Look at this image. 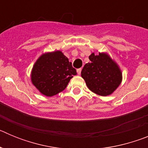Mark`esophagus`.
<instances>
[{
  "mask_svg": "<svg viewBox=\"0 0 148 148\" xmlns=\"http://www.w3.org/2000/svg\"><path fill=\"white\" fill-rule=\"evenodd\" d=\"M81 73H82V68H80V69H78V70H77V73H78V75H80Z\"/></svg>",
  "mask_w": 148,
  "mask_h": 148,
  "instance_id": "34e87169",
  "label": "esophagus"
}]
</instances>
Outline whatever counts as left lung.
<instances>
[{"label": "left lung", "mask_w": 148, "mask_h": 148, "mask_svg": "<svg viewBox=\"0 0 148 148\" xmlns=\"http://www.w3.org/2000/svg\"><path fill=\"white\" fill-rule=\"evenodd\" d=\"M89 59L90 62L86 64L82 70V77L87 87L99 95H111L122 81L119 65L108 53H92Z\"/></svg>", "instance_id": "1"}]
</instances>
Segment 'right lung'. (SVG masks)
<instances>
[{
  "label": "right lung",
  "mask_w": 148,
  "mask_h": 148,
  "mask_svg": "<svg viewBox=\"0 0 148 148\" xmlns=\"http://www.w3.org/2000/svg\"><path fill=\"white\" fill-rule=\"evenodd\" d=\"M76 74L72 63L57 50L43 53L38 58L31 72V82L40 93L50 97L62 92Z\"/></svg>",
  "instance_id": "right-lung-1"
}]
</instances>
